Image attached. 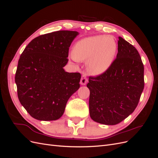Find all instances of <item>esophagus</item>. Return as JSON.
Segmentation results:
<instances>
[{
	"instance_id": "1",
	"label": "esophagus",
	"mask_w": 158,
	"mask_h": 158,
	"mask_svg": "<svg viewBox=\"0 0 158 158\" xmlns=\"http://www.w3.org/2000/svg\"><path fill=\"white\" fill-rule=\"evenodd\" d=\"M87 78H86V77H85V76H82V78H81V80H80V84L81 85H85L86 84V83H87Z\"/></svg>"
}]
</instances>
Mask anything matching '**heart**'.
Segmentation results:
<instances>
[{"instance_id":"1","label":"heart","mask_w":158,"mask_h":158,"mask_svg":"<svg viewBox=\"0 0 158 158\" xmlns=\"http://www.w3.org/2000/svg\"><path fill=\"white\" fill-rule=\"evenodd\" d=\"M117 45L111 36L98 35L84 38L76 44L71 59L74 61L85 60V67L92 76L104 73L115 57Z\"/></svg>"}]
</instances>
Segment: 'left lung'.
<instances>
[{
    "label": "left lung",
    "mask_w": 158,
    "mask_h": 158,
    "mask_svg": "<svg viewBox=\"0 0 158 158\" xmlns=\"http://www.w3.org/2000/svg\"><path fill=\"white\" fill-rule=\"evenodd\" d=\"M89 115L106 125L121 123L133 113L144 87V65L135 47L118 37L117 58L97 77H89Z\"/></svg>",
    "instance_id": "1"
}]
</instances>
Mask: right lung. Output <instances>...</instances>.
I'll list each match as a JSON object with an SVG mask.
<instances>
[{
	"label": "right lung",
	"instance_id": "add662e5",
	"mask_svg": "<svg viewBox=\"0 0 158 158\" xmlns=\"http://www.w3.org/2000/svg\"><path fill=\"white\" fill-rule=\"evenodd\" d=\"M76 31H57L33 39L18 60L15 76L18 97L37 120L55 121L63 115L69 99L80 88L81 74L67 73L69 47Z\"/></svg>",
	"mask_w": 158,
	"mask_h": 158
}]
</instances>
